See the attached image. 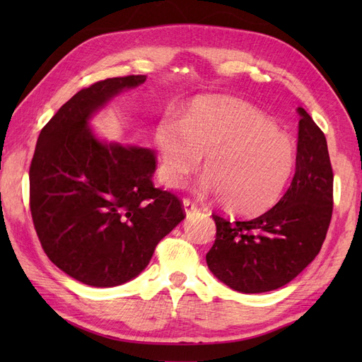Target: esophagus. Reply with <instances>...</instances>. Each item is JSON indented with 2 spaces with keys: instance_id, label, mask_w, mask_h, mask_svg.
<instances>
[{
  "instance_id": "esophagus-1",
  "label": "esophagus",
  "mask_w": 362,
  "mask_h": 362,
  "mask_svg": "<svg viewBox=\"0 0 362 362\" xmlns=\"http://www.w3.org/2000/svg\"><path fill=\"white\" fill-rule=\"evenodd\" d=\"M183 209H185L187 216H191L197 210V205L191 199H183Z\"/></svg>"
}]
</instances>
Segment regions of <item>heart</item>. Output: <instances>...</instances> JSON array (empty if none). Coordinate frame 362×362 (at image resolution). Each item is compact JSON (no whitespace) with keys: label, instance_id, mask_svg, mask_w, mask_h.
<instances>
[{"label":"heart","instance_id":"obj_1","mask_svg":"<svg viewBox=\"0 0 362 362\" xmlns=\"http://www.w3.org/2000/svg\"><path fill=\"white\" fill-rule=\"evenodd\" d=\"M160 177L179 187L206 156L205 191L244 216L279 201L292 177L297 148L292 136L264 112L230 98L199 99L182 121L165 118L156 129Z\"/></svg>","mask_w":362,"mask_h":362}]
</instances>
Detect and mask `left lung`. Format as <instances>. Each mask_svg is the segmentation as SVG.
I'll use <instances>...</instances> for the list:
<instances>
[{"label":"left lung","mask_w":362,"mask_h":362,"mask_svg":"<svg viewBox=\"0 0 362 362\" xmlns=\"http://www.w3.org/2000/svg\"><path fill=\"white\" fill-rule=\"evenodd\" d=\"M296 174L271 210L249 221L213 213L216 240L206 264L235 291L258 294L279 289L317 257L333 214V168L327 138L298 107Z\"/></svg>","instance_id":"8db88e82"}]
</instances>
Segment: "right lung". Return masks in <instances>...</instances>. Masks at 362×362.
I'll list each match as a JSON object with an SVG mask.
<instances>
[{
  "instance_id": "obj_1",
  "label": "right lung",
  "mask_w": 362,
  "mask_h": 362,
  "mask_svg": "<svg viewBox=\"0 0 362 362\" xmlns=\"http://www.w3.org/2000/svg\"><path fill=\"white\" fill-rule=\"evenodd\" d=\"M146 76L91 83L46 122L29 168V206L46 255L73 279L110 288L149 264L157 244L187 216L175 194L156 188L149 149L105 144L88 119Z\"/></svg>"
}]
</instances>
